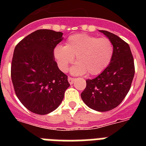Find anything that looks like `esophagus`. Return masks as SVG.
I'll use <instances>...</instances> for the list:
<instances>
[{
	"label": "esophagus",
	"instance_id": "1",
	"mask_svg": "<svg viewBox=\"0 0 146 146\" xmlns=\"http://www.w3.org/2000/svg\"><path fill=\"white\" fill-rule=\"evenodd\" d=\"M75 81V78L70 77V76H69L68 77V82H70V84H73V82Z\"/></svg>",
	"mask_w": 146,
	"mask_h": 146
}]
</instances>
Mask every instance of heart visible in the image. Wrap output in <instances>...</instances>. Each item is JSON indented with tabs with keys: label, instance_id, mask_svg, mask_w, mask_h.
I'll list each match as a JSON object with an SVG mask.
<instances>
[{
	"label": "heart",
	"instance_id": "obj_1",
	"mask_svg": "<svg viewBox=\"0 0 146 146\" xmlns=\"http://www.w3.org/2000/svg\"><path fill=\"white\" fill-rule=\"evenodd\" d=\"M53 54L63 72H66L76 57L77 64L72 69V73L96 76L109 66L113 55V45L108 38L80 33L69 36L65 46L57 45Z\"/></svg>",
	"mask_w": 146,
	"mask_h": 146
}]
</instances>
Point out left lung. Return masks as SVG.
Listing matches in <instances>:
<instances>
[{"label": "left lung", "instance_id": "obj_1", "mask_svg": "<svg viewBox=\"0 0 146 146\" xmlns=\"http://www.w3.org/2000/svg\"><path fill=\"white\" fill-rule=\"evenodd\" d=\"M104 33L113 45V55L109 66L97 77L86 80L81 93L84 103L101 112L115 108L129 92L135 73L133 57L129 44L117 35L105 30Z\"/></svg>", "mask_w": 146, "mask_h": 146}]
</instances>
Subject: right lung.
Here are the masks:
<instances>
[{"mask_svg": "<svg viewBox=\"0 0 146 146\" xmlns=\"http://www.w3.org/2000/svg\"><path fill=\"white\" fill-rule=\"evenodd\" d=\"M63 33L38 29L15 47L11 79L15 93L33 113L44 115L57 108L70 86L67 76L60 71L53 51Z\"/></svg>", "mask_w": 146, "mask_h": 146, "instance_id": "obj_1", "label": "right lung"}]
</instances>
